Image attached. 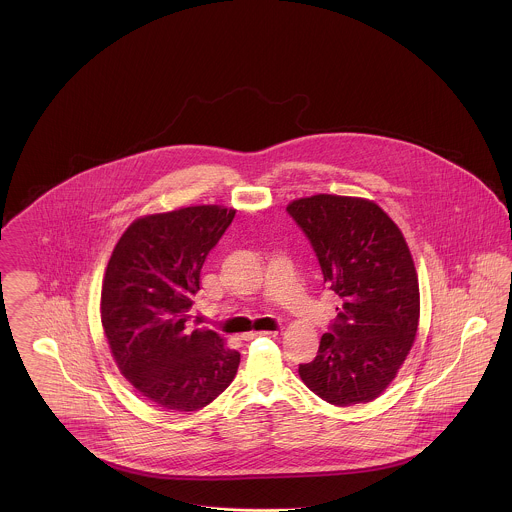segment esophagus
Instances as JSON below:
<instances>
[{
    "instance_id": "1",
    "label": "esophagus",
    "mask_w": 512,
    "mask_h": 512,
    "mask_svg": "<svg viewBox=\"0 0 512 512\" xmlns=\"http://www.w3.org/2000/svg\"><path fill=\"white\" fill-rule=\"evenodd\" d=\"M278 331H249V333H244L242 335V339L244 341H253V339H257V337H268V335H276Z\"/></svg>"
}]
</instances>
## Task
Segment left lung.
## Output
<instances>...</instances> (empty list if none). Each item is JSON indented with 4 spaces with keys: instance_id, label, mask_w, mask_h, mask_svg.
Here are the masks:
<instances>
[{
    "instance_id": "8db88e82",
    "label": "left lung",
    "mask_w": 512,
    "mask_h": 512,
    "mask_svg": "<svg viewBox=\"0 0 512 512\" xmlns=\"http://www.w3.org/2000/svg\"><path fill=\"white\" fill-rule=\"evenodd\" d=\"M341 297L303 383L333 406L375 400L404 364L419 324V284L400 228L373 202L318 194L287 205Z\"/></svg>"
}]
</instances>
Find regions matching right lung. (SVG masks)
<instances>
[{
	"label": "right lung",
	"instance_id": "obj_1",
	"mask_svg": "<svg viewBox=\"0 0 512 512\" xmlns=\"http://www.w3.org/2000/svg\"><path fill=\"white\" fill-rule=\"evenodd\" d=\"M236 211L183 207L137 219L106 266L101 320L123 377L156 406L196 411L232 383L240 352L211 329H186L200 272Z\"/></svg>",
	"mask_w": 512,
	"mask_h": 512
}]
</instances>
